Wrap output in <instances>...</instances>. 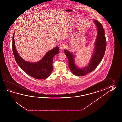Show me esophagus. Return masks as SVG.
<instances>
[{
  "mask_svg": "<svg viewBox=\"0 0 122 122\" xmlns=\"http://www.w3.org/2000/svg\"><path fill=\"white\" fill-rule=\"evenodd\" d=\"M65 48V44H61L59 46V49L61 50H63Z\"/></svg>",
  "mask_w": 122,
  "mask_h": 122,
  "instance_id": "esophagus-1",
  "label": "esophagus"
}]
</instances>
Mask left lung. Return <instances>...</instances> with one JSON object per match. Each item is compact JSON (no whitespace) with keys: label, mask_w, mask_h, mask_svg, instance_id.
Masks as SVG:
<instances>
[{"label":"left lung","mask_w":122,"mask_h":122,"mask_svg":"<svg viewBox=\"0 0 122 122\" xmlns=\"http://www.w3.org/2000/svg\"><path fill=\"white\" fill-rule=\"evenodd\" d=\"M97 28V35L95 43L93 53L87 66L79 68L75 64V56L67 50H64L67 56L70 70L74 75L83 76L92 71L101 61L104 57L106 48V43L105 31L102 25L96 20H93Z\"/></svg>","instance_id":"left-lung-1"}]
</instances>
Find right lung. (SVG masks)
I'll list each match as a JSON object with an SVG mask.
<instances>
[{"label": "right lung", "mask_w": 122, "mask_h": 122, "mask_svg": "<svg viewBox=\"0 0 122 122\" xmlns=\"http://www.w3.org/2000/svg\"><path fill=\"white\" fill-rule=\"evenodd\" d=\"M13 36V51L16 62L24 72L31 77L38 79H43L48 78L53 70L52 63L55 55L59 52L58 46L47 52L42 59L37 62H29L24 60L19 55L16 49Z\"/></svg>", "instance_id": "obj_1"}]
</instances>
